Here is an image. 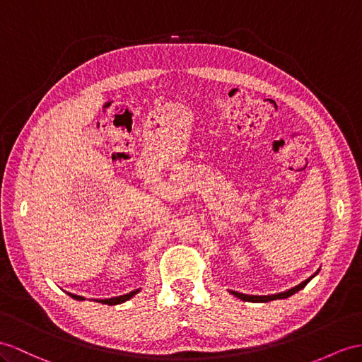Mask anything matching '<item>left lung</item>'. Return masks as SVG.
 I'll use <instances>...</instances> for the list:
<instances>
[{
    "mask_svg": "<svg viewBox=\"0 0 362 362\" xmlns=\"http://www.w3.org/2000/svg\"><path fill=\"white\" fill-rule=\"evenodd\" d=\"M317 275V274H313L310 278H308V280L305 281H303L301 284H298V286H295V287H292V289H289V291H286V292H281V293H275V295H267V296H255V295H243V293H238V292H233V295H235V296H238L240 300H245V301H252V303H267V301H272V300H283V298H287V296H291V295H293L295 292H298V291H301L303 287L308 284L312 278Z\"/></svg>",
    "mask_w": 362,
    "mask_h": 362,
    "instance_id": "obj_1",
    "label": "left lung"
}]
</instances>
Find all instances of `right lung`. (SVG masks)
<instances>
[{"instance_id":"1","label":"right lung","mask_w":362,"mask_h":362,"mask_svg":"<svg viewBox=\"0 0 362 362\" xmlns=\"http://www.w3.org/2000/svg\"><path fill=\"white\" fill-rule=\"evenodd\" d=\"M139 291H133V292H129V293H127V295H122V296H116V298H108V300H98V303H104V304H108V305H115V304H120V303H124V301H127V300H129L132 298L133 295H136ZM71 298H75V300H84L82 298V296H78V295H71Z\"/></svg>"}]
</instances>
